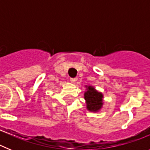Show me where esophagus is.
<instances>
[{"label": "esophagus", "mask_w": 150, "mask_h": 150, "mask_svg": "<svg viewBox=\"0 0 150 150\" xmlns=\"http://www.w3.org/2000/svg\"><path fill=\"white\" fill-rule=\"evenodd\" d=\"M76 81H77V79H76V78H72V79H71V82L72 83H75Z\"/></svg>", "instance_id": "esophagus-1"}]
</instances>
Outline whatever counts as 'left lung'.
<instances>
[{
  "label": "left lung",
  "instance_id": "obj_1",
  "mask_svg": "<svg viewBox=\"0 0 150 150\" xmlns=\"http://www.w3.org/2000/svg\"><path fill=\"white\" fill-rule=\"evenodd\" d=\"M85 87L86 88V91L84 92V99L86 104V109L89 112H99L104 105V95L100 91L95 89L93 86L86 85Z\"/></svg>",
  "mask_w": 150,
  "mask_h": 150
}]
</instances>
